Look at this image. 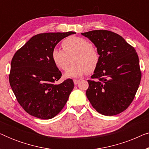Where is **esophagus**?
Masks as SVG:
<instances>
[{"instance_id": "34e87169", "label": "esophagus", "mask_w": 149, "mask_h": 149, "mask_svg": "<svg viewBox=\"0 0 149 149\" xmlns=\"http://www.w3.org/2000/svg\"><path fill=\"white\" fill-rule=\"evenodd\" d=\"M73 82H74V85H77L78 84V83L80 82V80H77V79H74V80H73Z\"/></svg>"}]
</instances>
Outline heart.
<instances>
[{
	"label": "heart",
	"mask_w": 149,
	"mask_h": 149,
	"mask_svg": "<svg viewBox=\"0 0 149 149\" xmlns=\"http://www.w3.org/2000/svg\"><path fill=\"white\" fill-rule=\"evenodd\" d=\"M62 45L63 49H53L52 58L58 68L66 70L73 56V64L65 73L67 78L79 77L96 70L100 63V55L92 42L82 37L70 36L63 40Z\"/></svg>",
	"instance_id": "b5f03b06"
}]
</instances>
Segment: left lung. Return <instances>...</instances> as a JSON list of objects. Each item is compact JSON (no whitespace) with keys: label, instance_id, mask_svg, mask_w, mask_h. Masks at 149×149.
Wrapping results in <instances>:
<instances>
[{"label":"left lung","instance_id":"8db88e82","mask_svg":"<svg viewBox=\"0 0 149 149\" xmlns=\"http://www.w3.org/2000/svg\"><path fill=\"white\" fill-rule=\"evenodd\" d=\"M81 34L95 45L100 55L92 80H87V98L102 115L122 113L131 104L141 80L135 49L122 36L109 30H92Z\"/></svg>","mask_w":149,"mask_h":149}]
</instances>
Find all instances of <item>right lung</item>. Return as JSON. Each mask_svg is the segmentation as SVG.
<instances>
[{
	"instance_id": "add662e5",
	"label": "right lung",
	"mask_w": 149,
	"mask_h": 149,
	"mask_svg": "<svg viewBox=\"0 0 149 149\" xmlns=\"http://www.w3.org/2000/svg\"><path fill=\"white\" fill-rule=\"evenodd\" d=\"M74 32H48L32 36L12 58L9 83L26 113L41 119L58 115L74 88L71 79L60 84L62 72L53 62L52 51L61 40Z\"/></svg>"
}]
</instances>
